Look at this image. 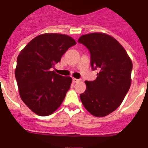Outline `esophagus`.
I'll return each mask as SVG.
<instances>
[{"label":"esophagus","mask_w":148,"mask_h":148,"mask_svg":"<svg viewBox=\"0 0 148 148\" xmlns=\"http://www.w3.org/2000/svg\"><path fill=\"white\" fill-rule=\"evenodd\" d=\"M73 82H74V83H76V82H80V79H77V78H73Z\"/></svg>","instance_id":"esophagus-1"}]
</instances>
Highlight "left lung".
Listing matches in <instances>:
<instances>
[{
  "mask_svg": "<svg viewBox=\"0 0 148 148\" xmlns=\"http://www.w3.org/2000/svg\"><path fill=\"white\" fill-rule=\"evenodd\" d=\"M90 53L92 70H99L96 79L86 81L85 92L80 95L84 107L96 117H104L121 104L131 84L133 63L126 50L110 35L94 32L78 40Z\"/></svg>",
  "mask_w": 148,
  "mask_h": 148,
  "instance_id": "8db88e82",
  "label": "left lung"
}]
</instances>
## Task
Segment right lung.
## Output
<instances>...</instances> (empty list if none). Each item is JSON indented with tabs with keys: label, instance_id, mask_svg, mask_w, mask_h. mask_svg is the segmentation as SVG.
Returning a JSON list of instances; mask_svg holds the SVG:
<instances>
[{
	"label": "right lung",
	"instance_id": "1",
	"mask_svg": "<svg viewBox=\"0 0 148 148\" xmlns=\"http://www.w3.org/2000/svg\"><path fill=\"white\" fill-rule=\"evenodd\" d=\"M75 40L69 35H38L21 51L15 75L21 99L35 114L47 116L59 108L70 90L71 77L60 75L52 68Z\"/></svg>",
	"mask_w": 148,
	"mask_h": 148
}]
</instances>
